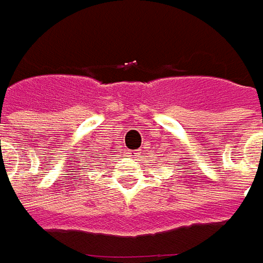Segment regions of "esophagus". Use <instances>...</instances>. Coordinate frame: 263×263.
<instances>
[{"mask_svg": "<svg viewBox=\"0 0 263 263\" xmlns=\"http://www.w3.org/2000/svg\"><path fill=\"white\" fill-rule=\"evenodd\" d=\"M128 155H130V156H136V153H135V152H132V153H128Z\"/></svg>", "mask_w": 263, "mask_h": 263, "instance_id": "34e87169", "label": "esophagus"}]
</instances>
